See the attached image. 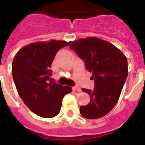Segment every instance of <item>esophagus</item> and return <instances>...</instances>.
<instances>
[{
	"instance_id": "1",
	"label": "esophagus",
	"mask_w": 145,
	"mask_h": 145,
	"mask_svg": "<svg viewBox=\"0 0 145 145\" xmlns=\"http://www.w3.org/2000/svg\"><path fill=\"white\" fill-rule=\"evenodd\" d=\"M73 90H74V91H78V92L81 91V88H78V87H74V88H73Z\"/></svg>"
}]
</instances>
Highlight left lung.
<instances>
[{
    "label": "left lung",
    "mask_w": 145,
    "mask_h": 145,
    "mask_svg": "<svg viewBox=\"0 0 145 145\" xmlns=\"http://www.w3.org/2000/svg\"><path fill=\"white\" fill-rule=\"evenodd\" d=\"M92 73L94 91L82 88L91 96L88 105L81 106L80 112L87 119L102 118L115 106L128 74L127 60L111 43L91 37L74 41L69 46Z\"/></svg>",
    "instance_id": "left-lung-1"
}]
</instances>
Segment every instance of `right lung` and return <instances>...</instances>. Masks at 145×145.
<instances>
[{
  "mask_svg": "<svg viewBox=\"0 0 145 145\" xmlns=\"http://www.w3.org/2000/svg\"><path fill=\"white\" fill-rule=\"evenodd\" d=\"M70 43L56 40L32 43L21 48L13 60L12 76L18 94L38 116L57 115L64 96L72 91L70 87L50 81V68L57 52Z\"/></svg>",
  "mask_w": 145,
  "mask_h": 145,
  "instance_id": "obj_1",
  "label": "right lung"
}]
</instances>
